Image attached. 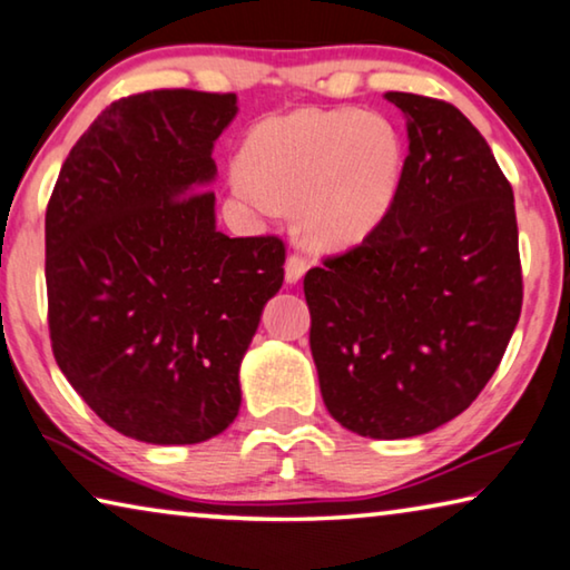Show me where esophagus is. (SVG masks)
<instances>
[{"label":"esophagus","mask_w":570,"mask_h":570,"mask_svg":"<svg viewBox=\"0 0 570 570\" xmlns=\"http://www.w3.org/2000/svg\"><path fill=\"white\" fill-rule=\"evenodd\" d=\"M306 268H309L306 258L299 256V253H292V256L286 258V284L299 282V278L306 274Z\"/></svg>","instance_id":"34e87169"}]
</instances>
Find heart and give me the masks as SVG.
Returning a JSON list of instances; mask_svg holds the SVG:
<instances>
[{"mask_svg": "<svg viewBox=\"0 0 570 570\" xmlns=\"http://www.w3.org/2000/svg\"><path fill=\"white\" fill-rule=\"evenodd\" d=\"M403 161L401 134L383 114L299 108L250 126L230 189L264 215L296 205L314 248H350L393 210Z\"/></svg>", "mask_w": 570, "mask_h": 570, "instance_id": "b5f03b06", "label": "heart"}]
</instances>
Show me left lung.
I'll return each mask as SVG.
<instances>
[{"instance_id":"1","label":"left lung","mask_w":570,"mask_h":570,"mask_svg":"<svg viewBox=\"0 0 570 570\" xmlns=\"http://www.w3.org/2000/svg\"><path fill=\"white\" fill-rule=\"evenodd\" d=\"M409 126L387 218L304 276L309 345L334 421L409 439L466 411L522 309L508 177L472 121L439 98L387 90Z\"/></svg>"}]
</instances>
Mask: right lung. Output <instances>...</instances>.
<instances>
[{
  "instance_id": "add662e5",
  "label": "right lung",
  "mask_w": 570,
  "mask_h": 570,
  "mask_svg": "<svg viewBox=\"0 0 570 570\" xmlns=\"http://www.w3.org/2000/svg\"><path fill=\"white\" fill-rule=\"evenodd\" d=\"M236 94L114 101L62 161L45 213L56 363L108 426L200 444L236 421L238 370L284 284V240L215 228L213 144Z\"/></svg>"
}]
</instances>
